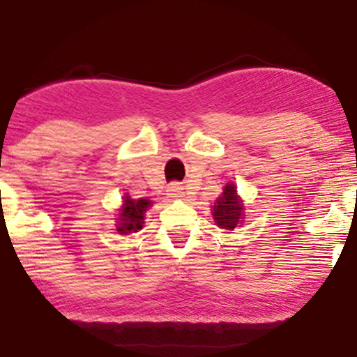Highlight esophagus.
<instances>
[{
  "mask_svg": "<svg viewBox=\"0 0 357 357\" xmlns=\"http://www.w3.org/2000/svg\"><path fill=\"white\" fill-rule=\"evenodd\" d=\"M166 192H168V196H169V197H173V199H179V197H183V196H184L183 186H179L178 183L169 184L168 189H166Z\"/></svg>",
  "mask_w": 357,
  "mask_h": 357,
  "instance_id": "1",
  "label": "esophagus"
}]
</instances>
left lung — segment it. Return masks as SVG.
I'll use <instances>...</instances> for the list:
<instances>
[{"instance_id":"obj_1","label":"left lung","mask_w":357,"mask_h":357,"mask_svg":"<svg viewBox=\"0 0 357 357\" xmlns=\"http://www.w3.org/2000/svg\"><path fill=\"white\" fill-rule=\"evenodd\" d=\"M243 201L236 194V188L234 184H227L223 188L222 196L217 199L212 208V217L223 230H234L240 227L241 218H243Z\"/></svg>"}]
</instances>
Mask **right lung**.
<instances>
[{
    "label": "right lung",
    "mask_w": 357,
    "mask_h": 357,
    "mask_svg": "<svg viewBox=\"0 0 357 357\" xmlns=\"http://www.w3.org/2000/svg\"><path fill=\"white\" fill-rule=\"evenodd\" d=\"M150 201L146 199H130L129 194L123 196L122 206L119 208V217H117V231L121 235H130L137 234L142 230L145 220V212L146 207H150Z\"/></svg>",
    "instance_id": "1"
}]
</instances>
